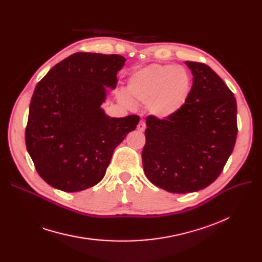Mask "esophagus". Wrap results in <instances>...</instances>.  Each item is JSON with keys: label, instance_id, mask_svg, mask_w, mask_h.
Wrapping results in <instances>:
<instances>
[{"label": "esophagus", "instance_id": "esophagus-1", "mask_svg": "<svg viewBox=\"0 0 262 262\" xmlns=\"http://www.w3.org/2000/svg\"><path fill=\"white\" fill-rule=\"evenodd\" d=\"M145 127H146V125H145V122L144 121H140L139 124H138V126H137V128H138L139 132H144Z\"/></svg>", "mask_w": 262, "mask_h": 262}]
</instances>
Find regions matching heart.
I'll return each instance as SVG.
<instances>
[{"mask_svg": "<svg viewBox=\"0 0 262 262\" xmlns=\"http://www.w3.org/2000/svg\"><path fill=\"white\" fill-rule=\"evenodd\" d=\"M192 87L189 72L183 67L153 63L136 71L128 80L126 93H121L119 100L133 107L134 101L147 104L153 116L166 119L184 107Z\"/></svg>", "mask_w": 262, "mask_h": 262, "instance_id": "heart-1", "label": "heart"}]
</instances>
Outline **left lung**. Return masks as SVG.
Instances as JSON below:
<instances>
[{
    "label": "left lung",
    "instance_id": "8db88e82",
    "mask_svg": "<svg viewBox=\"0 0 262 262\" xmlns=\"http://www.w3.org/2000/svg\"><path fill=\"white\" fill-rule=\"evenodd\" d=\"M193 84L175 115L146 118L143 170L148 181L171 193L208 187L222 173L235 146L237 102L210 67L186 61Z\"/></svg>",
    "mask_w": 262,
    "mask_h": 262
}]
</instances>
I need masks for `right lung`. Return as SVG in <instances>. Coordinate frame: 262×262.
Returning a JSON list of instances; mask_svg holds the SVG:
<instances>
[{
    "label": "right lung",
    "instance_id": "right-lung-1",
    "mask_svg": "<svg viewBox=\"0 0 262 262\" xmlns=\"http://www.w3.org/2000/svg\"><path fill=\"white\" fill-rule=\"evenodd\" d=\"M125 58L78 52L54 66L33 93L25 144L36 171L50 186L77 192L100 183L115 148L139 116L110 118L101 104L115 88Z\"/></svg>",
    "mask_w": 262,
    "mask_h": 262
}]
</instances>
